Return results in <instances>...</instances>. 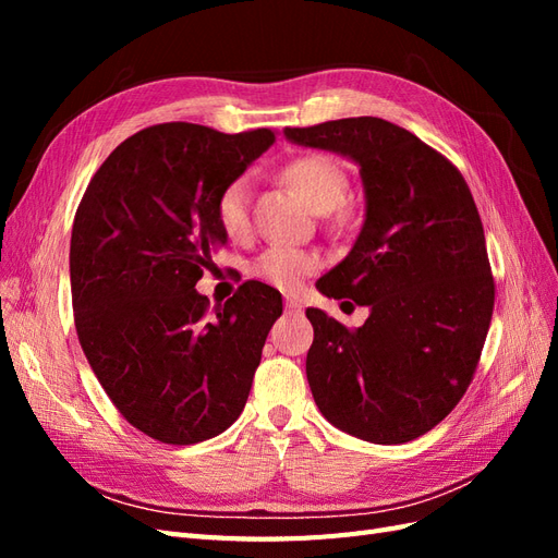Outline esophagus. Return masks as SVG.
Returning a JSON list of instances; mask_svg holds the SVG:
<instances>
[{
	"mask_svg": "<svg viewBox=\"0 0 558 558\" xmlns=\"http://www.w3.org/2000/svg\"><path fill=\"white\" fill-rule=\"evenodd\" d=\"M283 310H286V314H300L302 305H300L298 300H293V298H286L283 300Z\"/></svg>",
	"mask_w": 558,
	"mask_h": 558,
	"instance_id": "esophagus-1",
	"label": "esophagus"
}]
</instances>
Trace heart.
Wrapping results in <instances>:
<instances>
[{
  "mask_svg": "<svg viewBox=\"0 0 558 558\" xmlns=\"http://www.w3.org/2000/svg\"><path fill=\"white\" fill-rule=\"evenodd\" d=\"M283 181L318 214H330L342 205L349 189L342 165L324 154H307L291 160L281 172ZM216 223L230 240H242L251 230V181L234 177L216 197ZM318 258L310 251L286 244L267 246L251 263L248 272L281 291H295L302 279L318 269Z\"/></svg>",
  "mask_w": 558,
  "mask_h": 558,
  "instance_id": "1",
  "label": "heart"
}]
</instances>
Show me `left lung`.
Here are the masks:
<instances>
[{
	"instance_id": "1",
	"label": "left lung",
	"mask_w": 558,
	"mask_h": 558,
	"mask_svg": "<svg viewBox=\"0 0 558 558\" xmlns=\"http://www.w3.org/2000/svg\"><path fill=\"white\" fill-rule=\"evenodd\" d=\"M298 144L361 165L367 211L349 256L316 289L369 307L361 328L307 310L312 396L332 426L375 445L428 433L475 377L496 283L463 174L375 116L286 128Z\"/></svg>"
}]
</instances>
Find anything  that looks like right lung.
Here are the masks:
<instances>
[{
	"instance_id": "1",
	"label": "right lung",
	"mask_w": 558,
	"mask_h": 558,
	"mask_svg": "<svg viewBox=\"0 0 558 558\" xmlns=\"http://www.w3.org/2000/svg\"><path fill=\"white\" fill-rule=\"evenodd\" d=\"M275 142L195 123L140 130L90 179L74 216L70 277L83 353L130 426L165 445L223 433L244 410L281 295L242 283L209 307L195 283L228 234L216 197Z\"/></svg>"
}]
</instances>
